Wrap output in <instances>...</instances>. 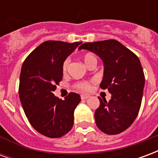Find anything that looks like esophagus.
Listing matches in <instances>:
<instances>
[{"mask_svg": "<svg viewBox=\"0 0 158 158\" xmlns=\"http://www.w3.org/2000/svg\"><path fill=\"white\" fill-rule=\"evenodd\" d=\"M87 98H89V96H87V95H81V99L82 100H86Z\"/></svg>", "mask_w": 158, "mask_h": 158, "instance_id": "esophagus-1", "label": "esophagus"}]
</instances>
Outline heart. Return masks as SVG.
I'll return each mask as SVG.
<instances>
[{"label": "heart", "instance_id": "obj_1", "mask_svg": "<svg viewBox=\"0 0 158 158\" xmlns=\"http://www.w3.org/2000/svg\"><path fill=\"white\" fill-rule=\"evenodd\" d=\"M82 59L85 64L87 67H89L90 64L92 63H96L97 62V58L96 56L92 53H85V55L82 56ZM69 62H70V60L69 58H66L63 62H62V73H66L68 72V69H69ZM90 82L89 81H79V82H77L74 84V88H76L79 90H82V91H88L90 89Z\"/></svg>", "mask_w": 158, "mask_h": 158}]
</instances>
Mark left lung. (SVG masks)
Returning <instances> with one entry per match:
<instances>
[{
	"instance_id": "obj_1",
	"label": "left lung",
	"mask_w": 158,
	"mask_h": 158,
	"mask_svg": "<svg viewBox=\"0 0 158 158\" xmlns=\"http://www.w3.org/2000/svg\"><path fill=\"white\" fill-rule=\"evenodd\" d=\"M79 50L96 53L104 62L100 87L108 89L109 102L100 100L95 112L96 126L106 135H118L132 124L139 113L145 75L138 56L116 40L84 43Z\"/></svg>"
}]
</instances>
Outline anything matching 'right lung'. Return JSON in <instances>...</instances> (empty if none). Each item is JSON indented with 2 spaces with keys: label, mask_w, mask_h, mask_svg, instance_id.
<instances>
[{
  "label": "right lung",
  "mask_w": 158,
  "mask_h": 158,
  "mask_svg": "<svg viewBox=\"0 0 158 158\" xmlns=\"http://www.w3.org/2000/svg\"><path fill=\"white\" fill-rule=\"evenodd\" d=\"M79 44L47 40L23 63L19 87L23 108L33 128L49 138L62 137L73 125V112L80 96L70 92L62 101L53 91L62 79V62Z\"/></svg>",
  "instance_id": "1"
}]
</instances>
